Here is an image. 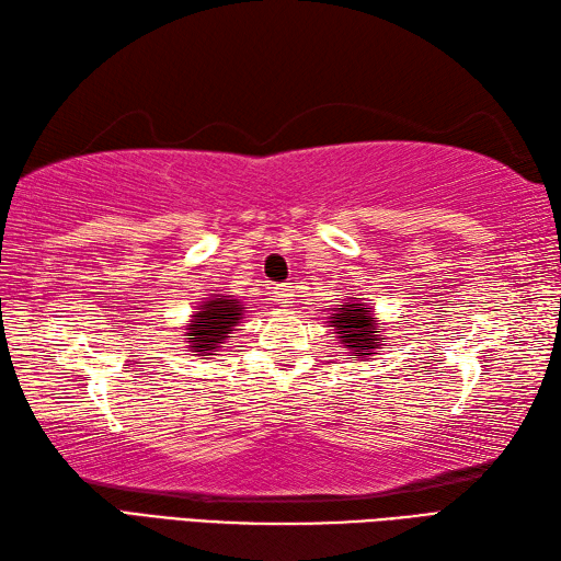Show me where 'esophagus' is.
I'll use <instances>...</instances> for the list:
<instances>
[{"label": "esophagus", "instance_id": "34e87169", "mask_svg": "<svg viewBox=\"0 0 561 561\" xmlns=\"http://www.w3.org/2000/svg\"><path fill=\"white\" fill-rule=\"evenodd\" d=\"M293 285L290 283H283L273 288V300H276L280 307H288L293 302Z\"/></svg>", "mask_w": 561, "mask_h": 561}]
</instances>
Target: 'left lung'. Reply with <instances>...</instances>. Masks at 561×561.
<instances>
[{"instance_id": "8db88e82", "label": "left lung", "mask_w": 561, "mask_h": 561, "mask_svg": "<svg viewBox=\"0 0 561 561\" xmlns=\"http://www.w3.org/2000/svg\"><path fill=\"white\" fill-rule=\"evenodd\" d=\"M329 327H333L339 339L353 355L371 359L383 345L381 329L377 327V317L371 314V307L363 297H347L339 307L331 309Z\"/></svg>"}]
</instances>
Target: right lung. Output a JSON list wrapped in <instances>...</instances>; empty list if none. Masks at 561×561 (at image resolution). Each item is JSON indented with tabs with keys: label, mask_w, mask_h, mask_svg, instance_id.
Masks as SVG:
<instances>
[{
	"label": "right lung",
	"mask_w": 561,
	"mask_h": 561,
	"mask_svg": "<svg viewBox=\"0 0 561 561\" xmlns=\"http://www.w3.org/2000/svg\"><path fill=\"white\" fill-rule=\"evenodd\" d=\"M244 305L240 300H234L232 295H210L204 297V302L198 305V312L192 314V323H186V347L190 353L206 357V355H216L220 347H226L228 339H232V331L238 327L242 314H244Z\"/></svg>",
	"instance_id": "obj_1"
}]
</instances>
